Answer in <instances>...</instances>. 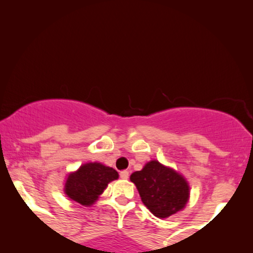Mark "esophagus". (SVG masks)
I'll return each instance as SVG.
<instances>
[{
	"mask_svg": "<svg viewBox=\"0 0 253 253\" xmlns=\"http://www.w3.org/2000/svg\"><path fill=\"white\" fill-rule=\"evenodd\" d=\"M120 177L123 178V179H127V177H129V171L127 170H122L120 172Z\"/></svg>",
	"mask_w": 253,
	"mask_h": 253,
	"instance_id": "esophagus-1",
	"label": "esophagus"
}]
</instances>
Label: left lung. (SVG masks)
Returning <instances> with one entry per match:
<instances>
[{
    "instance_id": "obj_1",
    "label": "left lung",
    "mask_w": 253,
    "mask_h": 253,
    "mask_svg": "<svg viewBox=\"0 0 253 253\" xmlns=\"http://www.w3.org/2000/svg\"><path fill=\"white\" fill-rule=\"evenodd\" d=\"M130 179L136 184L144 205L161 219L178 212L189 199L184 177L155 160L145 165L143 170L134 171Z\"/></svg>"
}]
</instances>
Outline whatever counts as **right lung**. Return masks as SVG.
<instances>
[{"mask_svg": "<svg viewBox=\"0 0 253 253\" xmlns=\"http://www.w3.org/2000/svg\"><path fill=\"white\" fill-rule=\"evenodd\" d=\"M119 178L115 169L101 164H86L69 176L64 191L81 205L91 206L101 195L109 182Z\"/></svg>", "mask_w": 253, "mask_h": 253, "instance_id": "right-lung-1", "label": "right lung"}]
</instances>
